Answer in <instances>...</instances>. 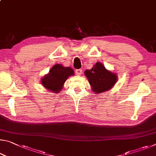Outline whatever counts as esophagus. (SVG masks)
I'll return each instance as SVG.
<instances>
[{"instance_id":"34e87169","label":"esophagus","mask_w":156,"mask_h":156,"mask_svg":"<svg viewBox=\"0 0 156 156\" xmlns=\"http://www.w3.org/2000/svg\"><path fill=\"white\" fill-rule=\"evenodd\" d=\"M75 72H76V75L80 76V75L82 74V73H83V70H82L81 69H76V70Z\"/></svg>"}]
</instances>
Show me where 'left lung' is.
Wrapping results in <instances>:
<instances>
[{"instance_id": "left-lung-1", "label": "left lung", "mask_w": 156, "mask_h": 156, "mask_svg": "<svg viewBox=\"0 0 156 156\" xmlns=\"http://www.w3.org/2000/svg\"><path fill=\"white\" fill-rule=\"evenodd\" d=\"M84 74L92 87V90L97 94L109 90L114 85L118 78L115 73L107 70L100 62H96L90 70H86Z\"/></svg>"}]
</instances>
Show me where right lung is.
Wrapping results in <instances>:
<instances>
[{
  "label": "right lung",
  "mask_w": 156,
  "mask_h": 156,
  "mask_svg": "<svg viewBox=\"0 0 156 156\" xmlns=\"http://www.w3.org/2000/svg\"><path fill=\"white\" fill-rule=\"evenodd\" d=\"M73 75V70L70 67L55 65L49 70L48 74L42 78L41 83L46 89L52 92H59L69 76Z\"/></svg>",
  "instance_id": "obj_1"
}]
</instances>
